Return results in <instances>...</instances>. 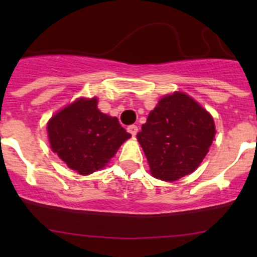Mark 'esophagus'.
Returning <instances> with one entry per match:
<instances>
[{"mask_svg":"<svg viewBox=\"0 0 257 257\" xmlns=\"http://www.w3.org/2000/svg\"><path fill=\"white\" fill-rule=\"evenodd\" d=\"M127 131L131 134L133 136H135L136 134H138V126H135V124H131V126L127 127Z\"/></svg>","mask_w":257,"mask_h":257,"instance_id":"1","label":"esophagus"}]
</instances>
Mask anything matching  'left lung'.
<instances>
[{"label": "left lung", "instance_id": "left-lung-1", "mask_svg": "<svg viewBox=\"0 0 257 257\" xmlns=\"http://www.w3.org/2000/svg\"><path fill=\"white\" fill-rule=\"evenodd\" d=\"M136 136L154 178L175 181L203 161L215 136V123L192 97L174 92L151 110Z\"/></svg>", "mask_w": 257, "mask_h": 257}]
</instances>
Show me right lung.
<instances>
[{
  "mask_svg": "<svg viewBox=\"0 0 257 257\" xmlns=\"http://www.w3.org/2000/svg\"><path fill=\"white\" fill-rule=\"evenodd\" d=\"M51 149L69 169L90 175L103 169L130 138L115 117L97 109L96 97L78 99L47 123Z\"/></svg>",
  "mask_w": 257,
  "mask_h": 257,
  "instance_id": "add662e5",
  "label": "right lung"
}]
</instances>
